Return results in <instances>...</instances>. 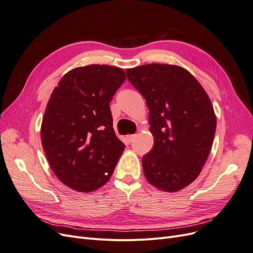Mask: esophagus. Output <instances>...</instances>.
<instances>
[{
	"instance_id": "esophagus-1",
	"label": "esophagus",
	"mask_w": 253,
	"mask_h": 253,
	"mask_svg": "<svg viewBox=\"0 0 253 253\" xmlns=\"http://www.w3.org/2000/svg\"><path fill=\"white\" fill-rule=\"evenodd\" d=\"M136 136H137L136 134H133V135H128V136H127V140H128L129 142H132V141H133V140L136 138Z\"/></svg>"
}]
</instances>
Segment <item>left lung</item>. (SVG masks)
<instances>
[{"label": "left lung", "instance_id": "1", "mask_svg": "<svg viewBox=\"0 0 253 253\" xmlns=\"http://www.w3.org/2000/svg\"><path fill=\"white\" fill-rule=\"evenodd\" d=\"M147 101L154 147L142 157L147 180L176 192L200 175L216 128L213 105L187 70L170 64H145L126 71Z\"/></svg>", "mask_w": 253, "mask_h": 253}]
</instances>
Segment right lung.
Wrapping results in <instances>:
<instances>
[{"mask_svg": "<svg viewBox=\"0 0 253 253\" xmlns=\"http://www.w3.org/2000/svg\"><path fill=\"white\" fill-rule=\"evenodd\" d=\"M126 80L119 67L91 64L65 74L41 126L48 164L65 186L90 192L109 181L126 145L113 128L110 102Z\"/></svg>", "mask_w": 253, "mask_h": 253, "instance_id": "1", "label": "right lung"}]
</instances>
